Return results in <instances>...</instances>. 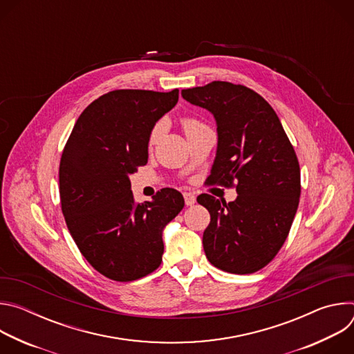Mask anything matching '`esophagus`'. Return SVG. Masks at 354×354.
I'll list each match as a JSON object with an SVG mask.
<instances>
[{
  "mask_svg": "<svg viewBox=\"0 0 354 354\" xmlns=\"http://www.w3.org/2000/svg\"><path fill=\"white\" fill-rule=\"evenodd\" d=\"M183 197H185V203H186V206H192V205H194V203H196V196H194L193 193H190V192H185V193H183Z\"/></svg>",
  "mask_w": 354,
  "mask_h": 354,
  "instance_id": "1",
  "label": "esophagus"
}]
</instances>
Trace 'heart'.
Masks as SVG:
<instances>
[{"instance_id": "obj_1", "label": "heart", "mask_w": 354, "mask_h": 354, "mask_svg": "<svg viewBox=\"0 0 354 354\" xmlns=\"http://www.w3.org/2000/svg\"><path fill=\"white\" fill-rule=\"evenodd\" d=\"M182 123H183V129H185L186 134H187V133H190V131H193V130H196V129H198V127H201V126H203V124H201L198 120H196V119H190V118L183 119V122H182ZM162 131H164V123H158V124L153 129V131H151L149 142H151V144L157 142V141H158V138L161 137Z\"/></svg>"}]
</instances>
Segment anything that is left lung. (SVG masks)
Masks as SVG:
<instances>
[{
    "mask_svg": "<svg viewBox=\"0 0 354 354\" xmlns=\"http://www.w3.org/2000/svg\"><path fill=\"white\" fill-rule=\"evenodd\" d=\"M182 96L207 109L217 123L210 183L236 182L238 196L230 203L197 196L210 213L203 234L206 257L224 272L255 273L277 255L297 213L301 182L295 151L279 116L255 91L213 81L183 89Z\"/></svg>",
    "mask_w": 354,
    "mask_h": 354,
    "instance_id": "1",
    "label": "left lung"
}]
</instances>
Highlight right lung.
Instances as JSON below:
<instances>
[{
  "instance_id": "add662e5",
  "label": "right lung",
  "mask_w": 354,
  "mask_h": 354,
  "mask_svg": "<svg viewBox=\"0 0 354 354\" xmlns=\"http://www.w3.org/2000/svg\"><path fill=\"white\" fill-rule=\"evenodd\" d=\"M179 89H116L95 99L78 118L60 161L62 210L82 257L108 279L133 281L162 262V231L183 209L171 187L136 203L129 176L148 161L156 123Z\"/></svg>"
}]
</instances>
